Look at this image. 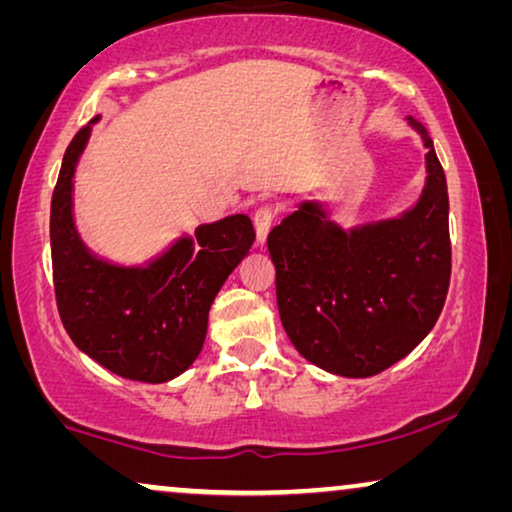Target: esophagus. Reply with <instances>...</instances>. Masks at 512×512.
Instances as JSON below:
<instances>
[{"instance_id":"obj_1","label":"esophagus","mask_w":512,"mask_h":512,"mask_svg":"<svg viewBox=\"0 0 512 512\" xmlns=\"http://www.w3.org/2000/svg\"><path fill=\"white\" fill-rule=\"evenodd\" d=\"M275 216H277L275 207H270V205L258 207L256 212H254V226H256L258 244H261V247L265 244V237H268L270 228H272V223H275Z\"/></svg>"}]
</instances>
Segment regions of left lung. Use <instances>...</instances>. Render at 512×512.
<instances>
[{
	"label": "left lung",
	"instance_id": "8db88e82",
	"mask_svg": "<svg viewBox=\"0 0 512 512\" xmlns=\"http://www.w3.org/2000/svg\"><path fill=\"white\" fill-rule=\"evenodd\" d=\"M426 153L422 198L401 219L345 233L317 202L270 230L277 307L293 347L342 377H370L422 342L443 312L452 272L443 165Z\"/></svg>",
	"mask_w": 512,
	"mask_h": 512
}]
</instances>
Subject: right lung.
<instances>
[{
    "instance_id": "add662e5",
    "label": "right lung",
    "mask_w": 512,
    "mask_h": 512,
    "mask_svg": "<svg viewBox=\"0 0 512 512\" xmlns=\"http://www.w3.org/2000/svg\"><path fill=\"white\" fill-rule=\"evenodd\" d=\"M93 118L90 123H95ZM90 125L62 158L51 200L55 303L74 345L111 373L167 382L198 359L216 293L254 244L249 216L195 230L146 268H118L83 247L72 219V179Z\"/></svg>"
}]
</instances>
